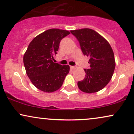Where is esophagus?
<instances>
[{
  "instance_id": "esophagus-1",
  "label": "esophagus",
  "mask_w": 134,
  "mask_h": 134,
  "mask_svg": "<svg viewBox=\"0 0 134 134\" xmlns=\"http://www.w3.org/2000/svg\"><path fill=\"white\" fill-rule=\"evenodd\" d=\"M70 68H71V70H75V66H70Z\"/></svg>"
}]
</instances>
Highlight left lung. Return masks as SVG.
<instances>
[{
	"mask_svg": "<svg viewBox=\"0 0 134 134\" xmlns=\"http://www.w3.org/2000/svg\"><path fill=\"white\" fill-rule=\"evenodd\" d=\"M80 42L84 55L90 57V68L77 86L86 93L99 91L111 80L115 67L114 54L110 44L100 34L90 29L71 30Z\"/></svg>",
	"mask_w": 134,
	"mask_h": 134,
	"instance_id": "8db88e82",
	"label": "left lung"
}]
</instances>
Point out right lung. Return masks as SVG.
Wrapping results in <instances>:
<instances>
[{
  "label": "right lung",
  "instance_id": "add662e5",
  "mask_svg": "<svg viewBox=\"0 0 134 134\" xmlns=\"http://www.w3.org/2000/svg\"><path fill=\"white\" fill-rule=\"evenodd\" d=\"M69 34L67 30L49 29L30 43L24 55V64L28 77L38 90L52 92L62 87L70 72V66L61 65L53 60L61 40Z\"/></svg>",
  "mask_w": 134,
  "mask_h": 134
}]
</instances>
